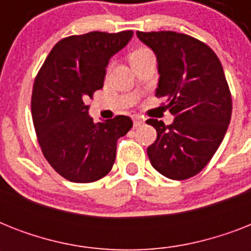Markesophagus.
<instances>
[{"mask_svg":"<svg viewBox=\"0 0 251 251\" xmlns=\"http://www.w3.org/2000/svg\"><path fill=\"white\" fill-rule=\"evenodd\" d=\"M133 122H134V127H138V126H141L142 124L145 122V120H143L142 117H139V116H134Z\"/></svg>","mask_w":251,"mask_h":251,"instance_id":"obj_1","label":"esophagus"}]
</instances>
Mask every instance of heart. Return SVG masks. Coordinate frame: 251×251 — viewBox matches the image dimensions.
<instances>
[{
	"label": "heart",
	"mask_w": 251,
	"mask_h": 251,
	"mask_svg": "<svg viewBox=\"0 0 251 251\" xmlns=\"http://www.w3.org/2000/svg\"><path fill=\"white\" fill-rule=\"evenodd\" d=\"M150 53H151V50L149 48H146V47H138V48H135L133 52L130 53V61L139 60V58L147 56Z\"/></svg>",
	"instance_id": "heart-1"
}]
</instances>
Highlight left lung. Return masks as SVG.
<instances>
[{
    "mask_svg": "<svg viewBox=\"0 0 251 251\" xmlns=\"http://www.w3.org/2000/svg\"><path fill=\"white\" fill-rule=\"evenodd\" d=\"M137 35L156 54V98H164L176 116L167 126L147 120L157 131L156 141L147 149L150 161L168 178L194 177L212 159L230 122L232 95L222 64L208 45L185 33Z\"/></svg>",
    "mask_w": 251,
    "mask_h": 251,
    "instance_id": "8db88e82",
    "label": "left lung"
}]
</instances>
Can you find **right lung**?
<instances>
[{"label":"right lung","mask_w":251,"mask_h":251,"mask_svg":"<svg viewBox=\"0 0 251 251\" xmlns=\"http://www.w3.org/2000/svg\"><path fill=\"white\" fill-rule=\"evenodd\" d=\"M131 36L133 31H94L64 37L35 78L31 113L37 142L50 167L72 182H94L108 175L118 138L133 127L131 118L121 114L94 124L86 104L102 88L110 57Z\"/></svg>","instance_id":"1"}]
</instances>
